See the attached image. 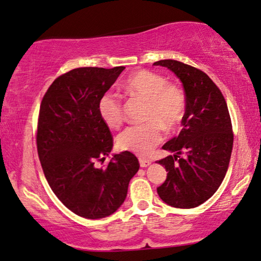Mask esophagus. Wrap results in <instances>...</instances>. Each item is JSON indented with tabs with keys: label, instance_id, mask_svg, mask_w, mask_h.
Returning a JSON list of instances; mask_svg holds the SVG:
<instances>
[{
	"label": "esophagus",
	"instance_id": "obj_1",
	"mask_svg": "<svg viewBox=\"0 0 261 261\" xmlns=\"http://www.w3.org/2000/svg\"><path fill=\"white\" fill-rule=\"evenodd\" d=\"M151 164V161L150 160H145V159H139V166L142 168H146Z\"/></svg>",
	"mask_w": 261,
	"mask_h": 261
}]
</instances>
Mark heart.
I'll return each mask as SVG.
<instances>
[{"instance_id": "obj_1", "label": "heart", "mask_w": 261, "mask_h": 261, "mask_svg": "<svg viewBox=\"0 0 261 261\" xmlns=\"http://www.w3.org/2000/svg\"><path fill=\"white\" fill-rule=\"evenodd\" d=\"M124 91L134 98L146 101L144 124L127 127L117 138L123 151L146 156L164 138V129L174 130L182 123L187 111L186 94L181 87L169 84L159 73L141 69L124 82ZM98 112L110 129L122 125L124 115L120 99L113 93H104L98 100Z\"/></svg>"}]
</instances>
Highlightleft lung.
<instances>
[{"label":"left lung","instance_id":"left-lung-1","mask_svg":"<svg viewBox=\"0 0 261 261\" xmlns=\"http://www.w3.org/2000/svg\"><path fill=\"white\" fill-rule=\"evenodd\" d=\"M153 65L167 67L181 80L187 99L183 129L163 145L174 155L157 162L168 171L157 194L171 207H197L218 190L228 169L233 131L227 102L200 69L170 59ZM182 153L185 158L179 157Z\"/></svg>","mask_w":261,"mask_h":261}]
</instances>
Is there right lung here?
<instances>
[{
	"label": "right lung",
	"instance_id": "1",
	"mask_svg": "<svg viewBox=\"0 0 261 261\" xmlns=\"http://www.w3.org/2000/svg\"><path fill=\"white\" fill-rule=\"evenodd\" d=\"M125 67H79L54 80L40 106L36 144L47 182L74 214L102 219L123 204L130 179L139 169L129 151L112 155L109 126L98 112V100Z\"/></svg>",
	"mask_w": 261,
	"mask_h": 261
}]
</instances>
